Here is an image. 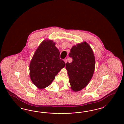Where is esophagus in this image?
Wrapping results in <instances>:
<instances>
[{
    "mask_svg": "<svg viewBox=\"0 0 124 124\" xmlns=\"http://www.w3.org/2000/svg\"><path fill=\"white\" fill-rule=\"evenodd\" d=\"M64 61H65V63H66V62H67V60L66 59H64Z\"/></svg>",
    "mask_w": 124,
    "mask_h": 124,
    "instance_id": "obj_1",
    "label": "esophagus"
}]
</instances>
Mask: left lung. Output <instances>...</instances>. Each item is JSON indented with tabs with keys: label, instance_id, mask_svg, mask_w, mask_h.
<instances>
[{
	"label": "left lung",
	"instance_id": "obj_1",
	"mask_svg": "<svg viewBox=\"0 0 124 124\" xmlns=\"http://www.w3.org/2000/svg\"><path fill=\"white\" fill-rule=\"evenodd\" d=\"M69 56L71 63L65 65L69 77L71 89L74 92L81 90L87 85L93 76L95 60L93 51L86 42L78 44L71 48Z\"/></svg>",
	"mask_w": 124,
	"mask_h": 124
}]
</instances>
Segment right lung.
Masks as SVG:
<instances>
[{"label":"right lung","mask_w":124,"mask_h":124,"mask_svg":"<svg viewBox=\"0 0 124 124\" xmlns=\"http://www.w3.org/2000/svg\"><path fill=\"white\" fill-rule=\"evenodd\" d=\"M59 51L53 40H44L34 54L30 64V76L38 88H46L63 68L65 62L59 58Z\"/></svg>","instance_id":"right-lung-1"}]
</instances>
